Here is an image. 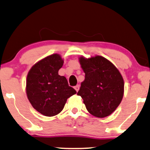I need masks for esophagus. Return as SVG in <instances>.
Returning a JSON list of instances; mask_svg holds the SVG:
<instances>
[{"label":"esophagus","instance_id":"esophagus-1","mask_svg":"<svg viewBox=\"0 0 150 150\" xmlns=\"http://www.w3.org/2000/svg\"><path fill=\"white\" fill-rule=\"evenodd\" d=\"M74 88H75V91H76L77 92L79 91V85H77V86H75V87H74Z\"/></svg>","mask_w":150,"mask_h":150}]
</instances>
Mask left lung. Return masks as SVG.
<instances>
[{
  "label": "left lung",
  "instance_id": "left-lung-1",
  "mask_svg": "<svg viewBox=\"0 0 150 150\" xmlns=\"http://www.w3.org/2000/svg\"><path fill=\"white\" fill-rule=\"evenodd\" d=\"M79 63L85 73L77 95L80 96L87 111L97 117L111 115L122 101L124 80L111 62L102 56H83Z\"/></svg>",
  "mask_w": 150,
  "mask_h": 150
}]
</instances>
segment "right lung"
<instances>
[{"label": "right lung", "mask_w": 150, "mask_h": 150, "mask_svg": "<svg viewBox=\"0 0 150 150\" xmlns=\"http://www.w3.org/2000/svg\"><path fill=\"white\" fill-rule=\"evenodd\" d=\"M64 60L53 54L36 63L28 72L26 93L35 109L45 116H54L63 110L67 99L76 93L58 71Z\"/></svg>", "instance_id": "1"}]
</instances>
